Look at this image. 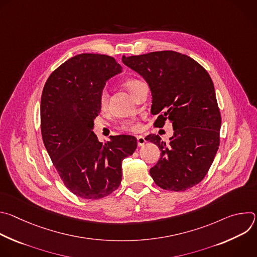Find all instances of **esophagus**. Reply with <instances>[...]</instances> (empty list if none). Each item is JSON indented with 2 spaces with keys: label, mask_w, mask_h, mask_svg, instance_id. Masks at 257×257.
<instances>
[{
  "label": "esophagus",
  "mask_w": 257,
  "mask_h": 257,
  "mask_svg": "<svg viewBox=\"0 0 257 257\" xmlns=\"http://www.w3.org/2000/svg\"><path fill=\"white\" fill-rule=\"evenodd\" d=\"M145 142H146V140L143 136H137V145L138 146H142Z\"/></svg>",
  "instance_id": "1"
}]
</instances>
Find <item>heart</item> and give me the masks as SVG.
<instances>
[{
	"label": "heart",
	"mask_w": 257,
	"mask_h": 257,
	"mask_svg": "<svg viewBox=\"0 0 257 257\" xmlns=\"http://www.w3.org/2000/svg\"><path fill=\"white\" fill-rule=\"evenodd\" d=\"M141 81L138 80V79H135V78H131V79H128L126 80L125 82V86L126 88L130 91V93L135 89V87L140 83ZM106 98H107V95L105 93V91H102L99 95V105L101 108H103L106 104ZM120 129L122 131H125V132H130V133H137L139 131H141L142 129V124L137 121V120H126L124 122L121 123L120 125Z\"/></svg>",
	"instance_id": "1"
}]
</instances>
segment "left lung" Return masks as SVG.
I'll list each match as a JSON object with an SVG mask.
<instances>
[{"label": "left lung", "mask_w": 257, "mask_h": 257, "mask_svg": "<svg viewBox=\"0 0 257 257\" xmlns=\"http://www.w3.org/2000/svg\"><path fill=\"white\" fill-rule=\"evenodd\" d=\"M123 63L149 83L157 127L172 122L170 142L151 134L161 159L150 171L156 184L169 191H185L203 180L219 145L222 118L212 80L192 58L174 51L122 57Z\"/></svg>", "instance_id": "left-lung-1"}]
</instances>
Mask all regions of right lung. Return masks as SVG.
Returning a JSON list of instances; mask_svg holds the SVG:
<instances>
[{
    "label": "right lung",
    "mask_w": 257,
    "mask_h": 257,
    "mask_svg": "<svg viewBox=\"0 0 257 257\" xmlns=\"http://www.w3.org/2000/svg\"><path fill=\"white\" fill-rule=\"evenodd\" d=\"M121 72L113 57L80 54L59 66L43 90L44 144L64 185L84 199L113 193L121 184L123 160L137 148L133 136H111L102 143L92 131L102 88Z\"/></svg>",
    "instance_id": "1"
}]
</instances>
